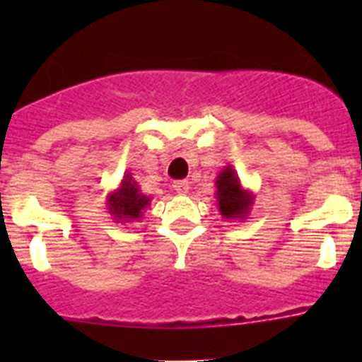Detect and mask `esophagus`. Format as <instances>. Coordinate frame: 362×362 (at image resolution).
Wrapping results in <instances>:
<instances>
[{"instance_id":"esophagus-1","label":"esophagus","mask_w":362,"mask_h":362,"mask_svg":"<svg viewBox=\"0 0 362 362\" xmlns=\"http://www.w3.org/2000/svg\"><path fill=\"white\" fill-rule=\"evenodd\" d=\"M172 188L177 192L179 196H185V194H188V190H190V183H188L187 179H183V181H175V183L172 185Z\"/></svg>"}]
</instances>
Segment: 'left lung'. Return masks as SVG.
<instances>
[{
  "label": "left lung",
  "mask_w": 362,
  "mask_h": 362,
  "mask_svg": "<svg viewBox=\"0 0 362 362\" xmlns=\"http://www.w3.org/2000/svg\"><path fill=\"white\" fill-rule=\"evenodd\" d=\"M216 204L219 214L226 221L248 219L254 206V192L241 185L238 172L232 165H226L216 177Z\"/></svg>",
  "instance_id": "left-lung-1"
}]
</instances>
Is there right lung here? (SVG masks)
<instances>
[{"instance_id":"1","label":"right lung","mask_w":362,"mask_h":362,"mask_svg":"<svg viewBox=\"0 0 362 362\" xmlns=\"http://www.w3.org/2000/svg\"><path fill=\"white\" fill-rule=\"evenodd\" d=\"M152 197L139 190L132 174H124L119 187L107 196V210L114 223H137L143 219V212L150 206Z\"/></svg>"}]
</instances>
